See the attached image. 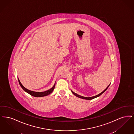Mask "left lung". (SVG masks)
Listing matches in <instances>:
<instances>
[{"label": "left lung", "instance_id": "1", "mask_svg": "<svg viewBox=\"0 0 134 134\" xmlns=\"http://www.w3.org/2000/svg\"><path fill=\"white\" fill-rule=\"evenodd\" d=\"M110 85V84H109ZM109 85H108V86L105 88V89H104L102 92L101 93H100L99 94H97V95H96V96H92V97H84V96H79V95H78V94H77V93H75V92H73L72 91H72V93L74 95V96H76L77 97H79V98H82V99H87V100H90V99H94V98H95L96 97H98V96H101L102 94L103 93H104L107 89L108 88V87H109Z\"/></svg>", "mask_w": 134, "mask_h": 134}]
</instances>
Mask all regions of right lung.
I'll list each match as a JSON object with an SVG mask.
<instances>
[{
  "label": "right lung",
  "instance_id": "add662e5",
  "mask_svg": "<svg viewBox=\"0 0 134 134\" xmlns=\"http://www.w3.org/2000/svg\"><path fill=\"white\" fill-rule=\"evenodd\" d=\"M18 80H19V84L23 90L24 91H25L27 93H28L29 94H30L31 96H33L35 97H43V96H45L50 94L53 92V91L54 90V89L55 88V83L54 86L51 88V89H49V90L44 91V92H35V91H31L29 89H26L22 85V84L20 82L19 78H18Z\"/></svg>",
  "mask_w": 134,
  "mask_h": 134
}]
</instances>
